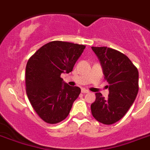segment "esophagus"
<instances>
[{"mask_svg": "<svg viewBox=\"0 0 150 150\" xmlns=\"http://www.w3.org/2000/svg\"><path fill=\"white\" fill-rule=\"evenodd\" d=\"M82 93H89V91H88V90H86V89H82Z\"/></svg>", "mask_w": 150, "mask_h": 150, "instance_id": "1", "label": "esophagus"}]
</instances>
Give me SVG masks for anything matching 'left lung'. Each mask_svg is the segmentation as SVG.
<instances>
[{"label":"left lung","instance_id":"1","mask_svg":"<svg viewBox=\"0 0 150 150\" xmlns=\"http://www.w3.org/2000/svg\"><path fill=\"white\" fill-rule=\"evenodd\" d=\"M109 83V95L96 93L91 112L96 121L112 125L121 120L135 101L139 91V71L130 59L118 50L106 47H92Z\"/></svg>","mask_w":150,"mask_h":150}]
</instances>
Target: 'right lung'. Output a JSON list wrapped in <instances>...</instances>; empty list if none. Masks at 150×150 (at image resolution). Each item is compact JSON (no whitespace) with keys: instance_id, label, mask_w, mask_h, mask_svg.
Listing matches in <instances>:
<instances>
[{"instance_id":"add662e5","label":"right lung","mask_w":150,"mask_h":150,"mask_svg":"<svg viewBox=\"0 0 150 150\" xmlns=\"http://www.w3.org/2000/svg\"><path fill=\"white\" fill-rule=\"evenodd\" d=\"M85 48L82 44L52 41L41 47L27 62L26 94L34 110L47 123L64 120L79 96V87L64 83L61 75L72 71Z\"/></svg>"}]
</instances>
